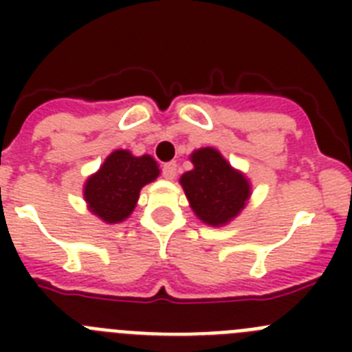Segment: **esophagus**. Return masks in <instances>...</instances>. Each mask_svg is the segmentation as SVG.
Returning a JSON list of instances; mask_svg holds the SVG:
<instances>
[{
    "mask_svg": "<svg viewBox=\"0 0 352 352\" xmlns=\"http://www.w3.org/2000/svg\"><path fill=\"white\" fill-rule=\"evenodd\" d=\"M176 173H178V169H176V162L164 164V167H162V174H164V178L166 179H174L176 178Z\"/></svg>",
    "mask_w": 352,
    "mask_h": 352,
    "instance_id": "34e87169",
    "label": "esophagus"
}]
</instances>
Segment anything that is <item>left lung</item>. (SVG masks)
Instances as JSON below:
<instances>
[{
  "label": "left lung",
  "instance_id": "obj_1",
  "mask_svg": "<svg viewBox=\"0 0 352 352\" xmlns=\"http://www.w3.org/2000/svg\"><path fill=\"white\" fill-rule=\"evenodd\" d=\"M194 169L179 178L188 204L206 226L222 227L238 217L252 195V185L241 170L234 169L219 149L199 148L192 151Z\"/></svg>",
  "mask_w": 352,
  "mask_h": 352
}]
</instances>
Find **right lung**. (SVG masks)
<instances>
[{"label":"right lung","mask_w":352,"mask_h":352,"mask_svg":"<svg viewBox=\"0 0 352 352\" xmlns=\"http://www.w3.org/2000/svg\"><path fill=\"white\" fill-rule=\"evenodd\" d=\"M160 176L151 155L135 157L129 149H114L84 183L88 210L105 223H121L135 210L141 188Z\"/></svg>","instance_id":"obj_1"}]
</instances>
